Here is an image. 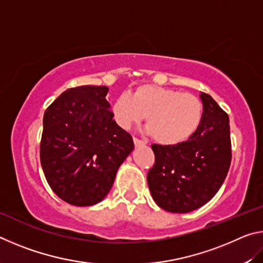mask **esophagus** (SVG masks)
<instances>
[{
	"label": "esophagus",
	"instance_id": "34e87169",
	"mask_svg": "<svg viewBox=\"0 0 263 263\" xmlns=\"http://www.w3.org/2000/svg\"><path fill=\"white\" fill-rule=\"evenodd\" d=\"M133 142H135L136 147H139V146H144L145 145V142L142 141V140H140V139H138V138H133Z\"/></svg>",
	"mask_w": 263,
	"mask_h": 263
}]
</instances>
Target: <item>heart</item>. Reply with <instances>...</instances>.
<instances>
[{"label":"heart","instance_id":"1","mask_svg":"<svg viewBox=\"0 0 263 263\" xmlns=\"http://www.w3.org/2000/svg\"><path fill=\"white\" fill-rule=\"evenodd\" d=\"M112 118L124 130L146 117L147 132L160 145L175 146L190 139L201 125L202 101L190 92L141 84L130 95L118 96L111 105Z\"/></svg>","mask_w":263,"mask_h":263}]
</instances>
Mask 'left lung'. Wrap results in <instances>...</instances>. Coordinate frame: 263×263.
I'll return each instance as SVG.
<instances>
[{
	"label": "left lung",
	"instance_id": "1",
	"mask_svg": "<svg viewBox=\"0 0 263 263\" xmlns=\"http://www.w3.org/2000/svg\"><path fill=\"white\" fill-rule=\"evenodd\" d=\"M201 125L193 137L175 146L152 145L154 166L147 183L154 202L163 210L186 213L203 206L217 194L230 169V119L205 92Z\"/></svg>",
	"mask_w": 263,
	"mask_h": 263
}]
</instances>
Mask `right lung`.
I'll use <instances>...</instances> for the list:
<instances>
[{"label": "right lung", "instance_id": "right-lung-1", "mask_svg": "<svg viewBox=\"0 0 263 263\" xmlns=\"http://www.w3.org/2000/svg\"><path fill=\"white\" fill-rule=\"evenodd\" d=\"M108 91L105 86L67 89L44 114V174L57 196L72 205L100 203L135 148L130 133L114 121Z\"/></svg>", "mask_w": 263, "mask_h": 263}]
</instances>
